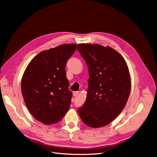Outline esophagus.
Listing matches in <instances>:
<instances>
[{
  "label": "esophagus",
  "instance_id": "esophagus-1",
  "mask_svg": "<svg viewBox=\"0 0 157 157\" xmlns=\"http://www.w3.org/2000/svg\"><path fill=\"white\" fill-rule=\"evenodd\" d=\"M78 93H79L78 91H73V95L74 96H77L78 94Z\"/></svg>",
  "mask_w": 157,
  "mask_h": 157
}]
</instances>
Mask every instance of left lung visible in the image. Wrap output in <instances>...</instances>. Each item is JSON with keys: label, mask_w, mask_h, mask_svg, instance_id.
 <instances>
[{"label": "left lung", "mask_w": 157, "mask_h": 157, "mask_svg": "<svg viewBox=\"0 0 157 157\" xmlns=\"http://www.w3.org/2000/svg\"><path fill=\"white\" fill-rule=\"evenodd\" d=\"M77 49L89 71L87 98L78 109L86 125L99 128L108 125L124 108L131 80L126 61L113 48L99 44H79Z\"/></svg>", "instance_id": "8db88e82"}]
</instances>
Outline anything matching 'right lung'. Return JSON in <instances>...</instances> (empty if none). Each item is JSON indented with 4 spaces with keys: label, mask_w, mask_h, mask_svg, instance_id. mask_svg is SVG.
Wrapping results in <instances>:
<instances>
[{
    "label": "right lung",
    "mask_w": 157,
    "mask_h": 157,
    "mask_svg": "<svg viewBox=\"0 0 157 157\" xmlns=\"http://www.w3.org/2000/svg\"><path fill=\"white\" fill-rule=\"evenodd\" d=\"M77 45L66 44L45 50L28 64L21 79V93L29 112L45 125L59 122L70 106L72 93L64 70Z\"/></svg>",
    "instance_id": "add662e5"
}]
</instances>
